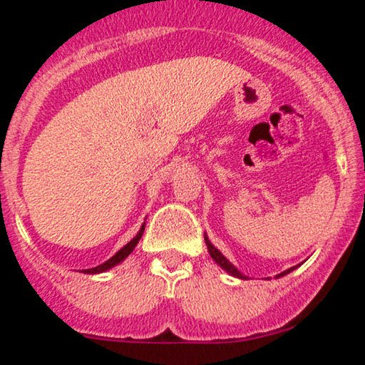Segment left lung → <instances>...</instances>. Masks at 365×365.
I'll return each mask as SVG.
<instances>
[{
  "label": "left lung",
  "mask_w": 365,
  "mask_h": 365,
  "mask_svg": "<svg viewBox=\"0 0 365 365\" xmlns=\"http://www.w3.org/2000/svg\"><path fill=\"white\" fill-rule=\"evenodd\" d=\"M204 241H206V246H207V251H209V254H211V257L214 259V261H216V264L217 266H221L224 271H226L229 276H234V277H237V279H249L247 276H244V274L239 271V269L234 266V264H231L227 261L226 257L222 256V252L219 251L217 247H214L212 246V242L209 241V237L206 236V232H204ZM294 269H297V266H294V267H291V269H286V271L284 272H281V274H277L276 276V279H279V277H282V276H286V274H289V272H292Z\"/></svg>",
  "instance_id": "8db88e82"
}]
</instances>
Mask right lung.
<instances>
[{"label":"right lung","instance_id":"right-lung-1","mask_svg":"<svg viewBox=\"0 0 365 365\" xmlns=\"http://www.w3.org/2000/svg\"><path fill=\"white\" fill-rule=\"evenodd\" d=\"M144 226H146V222H143V226H141V229H139L138 231V234L136 236H134L131 241H129L126 246H123L121 249H119V251L114 254V256L111 257V259H108L106 262H103V264H99V266H96V267H91V269H84V274H101V272H106V271H109V269L111 267H114V266H118L119 262H123L124 259H126L129 254H131L133 251H134V247L138 246V242H139V239L143 237V232H144Z\"/></svg>","mask_w":365,"mask_h":365}]
</instances>
